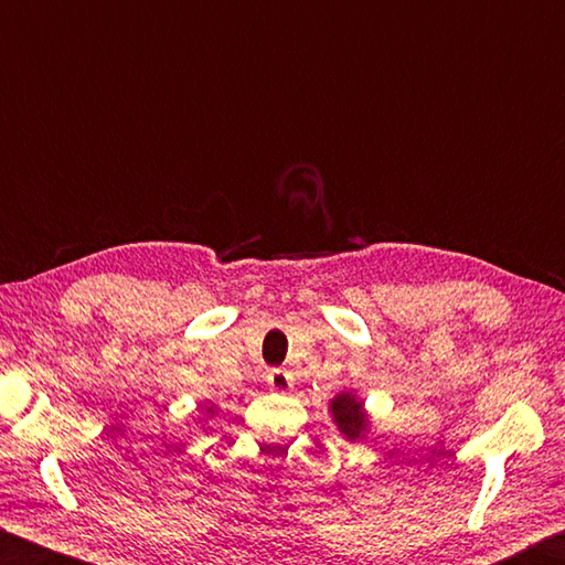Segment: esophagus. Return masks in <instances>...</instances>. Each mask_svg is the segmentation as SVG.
<instances>
[{
  "label": "esophagus",
  "instance_id": "esophagus-1",
  "mask_svg": "<svg viewBox=\"0 0 565 565\" xmlns=\"http://www.w3.org/2000/svg\"><path fill=\"white\" fill-rule=\"evenodd\" d=\"M267 384L273 392H288L292 387V374L288 370H270L267 372Z\"/></svg>",
  "mask_w": 565,
  "mask_h": 565
}]
</instances>
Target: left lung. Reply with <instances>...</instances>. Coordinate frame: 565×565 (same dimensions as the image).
<instances>
[{
	"instance_id": "obj_1",
	"label": "left lung",
	"mask_w": 565,
	"mask_h": 565,
	"mask_svg": "<svg viewBox=\"0 0 565 565\" xmlns=\"http://www.w3.org/2000/svg\"><path fill=\"white\" fill-rule=\"evenodd\" d=\"M334 424H338L340 431L348 437L350 441L360 439L364 431H367V414L362 409V402L352 397V392H342L330 404Z\"/></svg>"
}]
</instances>
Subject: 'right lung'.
Listing matches in <instances>:
<instances>
[{"instance_id":"1","label":"right lung","mask_w":565,"mask_h":565,"mask_svg":"<svg viewBox=\"0 0 565 565\" xmlns=\"http://www.w3.org/2000/svg\"><path fill=\"white\" fill-rule=\"evenodd\" d=\"M205 412H207V409H205Z\"/></svg>"}]
</instances>
